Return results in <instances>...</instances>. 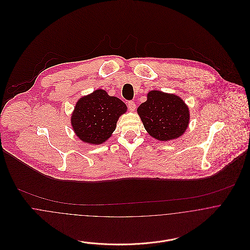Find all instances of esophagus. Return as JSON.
Wrapping results in <instances>:
<instances>
[{"label": "esophagus", "instance_id": "34e87169", "mask_svg": "<svg viewBox=\"0 0 250 250\" xmlns=\"http://www.w3.org/2000/svg\"><path fill=\"white\" fill-rule=\"evenodd\" d=\"M128 107H129V109L130 110H135V108H136V104H135V102L134 101H129L128 102Z\"/></svg>", "mask_w": 250, "mask_h": 250}]
</instances>
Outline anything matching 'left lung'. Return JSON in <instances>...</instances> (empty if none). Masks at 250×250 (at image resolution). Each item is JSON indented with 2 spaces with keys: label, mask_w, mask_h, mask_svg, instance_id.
<instances>
[{
  "label": "left lung",
  "mask_w": 250,
  "mask_h": 250,
  "mask_svg": "<svg viewBox=\"0 0 250 250\" xmlns=\"http://www.w3.org/2000/svg\"><path fill=\"white\" fill-rule=\"evenodd\" d=\"M143 126L154 139L162 142L175 140L187 130L189 109L175 94L152 90L138 107Z\"/></svg>",
  "instance_id": "left-lung-1"
}]
</instances>
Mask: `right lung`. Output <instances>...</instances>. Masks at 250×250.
I'll list each match as a JSON object with an SVG mask.
<instances>
[{"mask_svg": "<svg viewBox=\"0 0 250 250\" xmlns=\"http://www.w3.org/2000/svg\"><path fill=\"white\" fill-rule=\"evenodd\" d=\"M126 111L124 102L109 96L104 89H97L78 100L71 115L72 128L82 142L102 144L109 139L119 116Z\"/></svg>", "mask_w": 250, "mask_h": 250, "instance_id": "obj_1", "label": "right lung"}]
</instances>
